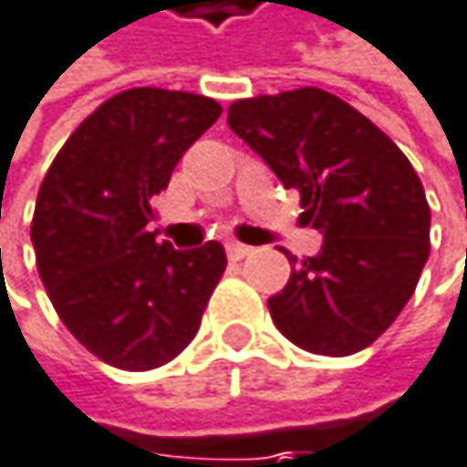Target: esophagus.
I'll return each instance as SVG.
<instances>
[{
	"mask_svg": "<svg viewBox=\"0 0 467 467\" xmlns=\"http://www.w3.org/2000/svg\"><path fill=\"white\" fill-rule=\"evenodd\" d=\"M253 253V247H247V244H239V242H231L228 244V258L231 261H242V258H247Z\"/></svg>",
	"mask_w": 467,
	"mask_h": 467,
	"instance_id": "1",
	"label": "esophagus"
}]
</instances>
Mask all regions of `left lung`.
I'll use <instances>...</instances> for the list:
<instances>
[{"label":"left lung","mask_w":467,"mask_h":467,"mask_svg":"<svg viewBox=\"0 0 467 467\" xmlns=\"http://www.w3.org/2000/svg\"><path fill=\"white\" fill-rule=\"evenodd\" d=\"M228 126L300 192L303 220L325 236L317 255L288 258V283L266 300L275 327L314 355L366 349L413 297L430 258V203L413 164L319 88L234 101Z\"/></svg>","instance_id":"8db88e82"}]
</instances>
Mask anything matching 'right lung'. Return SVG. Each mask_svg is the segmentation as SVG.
<instances>
[{
  "instance_id": "right-lung-1",
  "label": "right lung",
  "mask_w": 467,
  "mask_h": 467,
  "mask_svg": "<svg viewBox=\"0 0 467 467\" xmlns=\"http://www.w3.org/2000/svg\"><path fill=\"white\" fill-rule=\"evenodd\" d=\"M214 99L134 88L104 101L54 156L32 244L46 295L74 338L123 371L159 368L198 333L225 250L156 242L153 198L220 118Z\"/></svg>"
}]
</instances>
